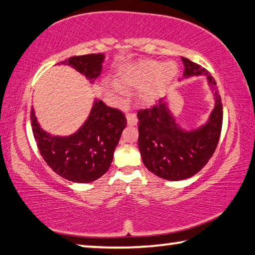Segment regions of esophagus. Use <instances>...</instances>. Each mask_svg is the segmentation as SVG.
<instances>
[{"instance_id": "34e87169", "label": "esophagus", "mask_w": 255, "mask_h": 255, "mask_svg": "<svg viewBox=\"0 0 255 255\" xmlns=\"http://www.w3.org/2000/svg\"><path fill=\"white\" fill-rule=\"evenodd\" d=\"M126 118H127V124L129 126H135V125H137V116L135 114H132V112L127 114Z\"/></svg>"}]
</instances>
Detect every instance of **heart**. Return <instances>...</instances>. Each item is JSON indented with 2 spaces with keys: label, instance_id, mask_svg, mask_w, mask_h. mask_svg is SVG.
Returning <instances> with one entry per match:
<instances>
[{
  "label": "heart",
  "instance_id": "b5f03b06",
  "mask_svg": "<svg viewBox=\"0 0 255 255\" xmlns=\"http://www.w3.org/2000/svg\"><path fill=\"white\" fill-rule=\"evenodd\" d=\"M176 74L178 66L174 62L140 60L120 71L117 76L120 85H109L108 92L120 99L126 96L125 88L139 89V100L144 103H153L167 91Z\"/></svg>",
  "mask_w": 255,
  "mask_h": 255
}]
</instances>
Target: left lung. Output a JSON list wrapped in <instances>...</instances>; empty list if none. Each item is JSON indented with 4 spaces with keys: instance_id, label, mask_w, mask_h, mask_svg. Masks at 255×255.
<instances>
[{
    "instance_id": "left-lung-1",
    "label": "left lung",
    "mask_w": 255,
    "mask_h": 255,
    "mask_svg": "<svg viewBox=\"0 0 255 255\" xmlns=\"http://www.w3.org/2000/svg\"><path fill=\"white\" fill-rule=\"evenodd\" d=\"M181 59L184 65L182 80L205 75L214 94V109L207 122L192 129L183 128L163 98L152 109L137 112L138 148L144 165L170 181L191 178L206 165L217 147L223 125V106L214 77L190 59Z\"/></svg>"
}]
</instances>
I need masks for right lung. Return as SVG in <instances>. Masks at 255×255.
<instances>
[{
    "label": "right lung",
    "mask_w": 255,
    "mask_h": 255,
    "mask_svg": "<svg viewBox=\"0 0 255 255\" xmlns=\"http://www.w3.org/2000/svg\"><path fill=\"white\" fill-rule=\"evenodd\" d=\"M105 58L103 54H90L74 56L60 64L75 68L92 84L101 74ZM30 119L42 158L58 175L75 183L92 182L109 170L127 125L122 111L108 107L100 99L93 101L88 118L72 135H50L44 130L33 107Z\"/></svg>",
    "instance_id": "obj_1"
}]
</instances>
